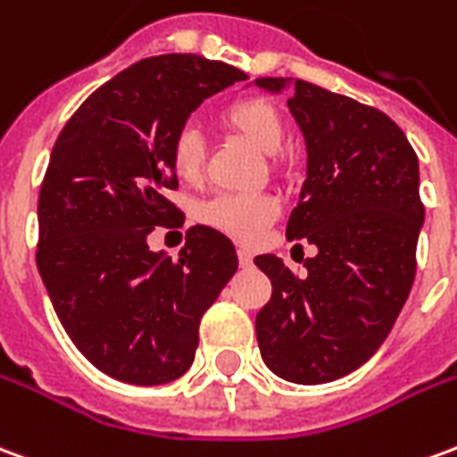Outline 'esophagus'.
I'll return each instance as SVG.
<instances>
[{"label":"esophagus","instance_id":"obj_1","mask_svg":"<svg viewBox=\"0 0 457 457\" xmlns=\"http://www.w3.org/2000/svg\"><path fill=\"white\" fill-rule=\"evenodd\" d=\"M237 260H239V264H242V267H252V252L239 250L237 252Z\"/></svg>","mask_w":457,"mask_h":457}]
</instances>
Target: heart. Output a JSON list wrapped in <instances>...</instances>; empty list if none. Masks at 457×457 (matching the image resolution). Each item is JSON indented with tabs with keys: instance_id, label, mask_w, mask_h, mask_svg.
<instances>
[{
	"instance_id": "heart-1",
	"label": "heart",
	"mask_w": 457,
	"mask_h": 457,
	"mask_svg": "<svg viewBox=\"0 0 457 457\" xmlns=\"http://www.w3.org/2000/svg\"><path fill=\"white\" fill-rule=\"evenodd\" d=\"M222 123L250 140L254 148L270 153L272 168H279V148L284 143L282 111L264 96H250L229 104L222 111ZM170 168L187 185H197L205 175V143L200 133L185 126L170 140ZM279 215V200L267 193H225L207 200L200 218L222 235L252 245L264 235Z\"/></svg>"
}]
</instances>
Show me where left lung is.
<instances>
[{
  "label": "left lung",
  "instance_id": "obj_1",
  "mask_svg": "<svg viewBox=\"0 0 457 457\" xmlns=\"http://www.w3.org/2000/svg\"><path fill=\"white\" fill-rule=\"evenodd\" d=\"M254 84L282 91L287 79ZM292 91L309 168L287 237L319 252L302 277L274 254L254 260L272 282L254 327L264 363L312 386L356 371L394 328L416 279L423 200L416 151L384 111L302 79Z\"/></svg>",
  "mask_w": 457,
  "mask_h": 457
}]
</instances>
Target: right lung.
Returning <instances> with one entry per match:
<instances>
[{
  "label": "right lung",
  "mask_w": 457,
  "mask_h": 457,
  "mask_svg": "<svg viewBox=\"0 0 457 457\" xmlns=\"http://www.w3.org/2000/svg\"><path fill=\"white\" fill-rule=\"evenodd\" d=\"M245 71L195 54L133 63L76 108L54 143L39 190L37 267L76 349L123 384L158 386L195 359L197 327L229 277L235 247L193 225L178 257L148 235L180 228L170 140L207 96Z\"/></svg>",
  "instance_id": "1"
}]
</instances>
